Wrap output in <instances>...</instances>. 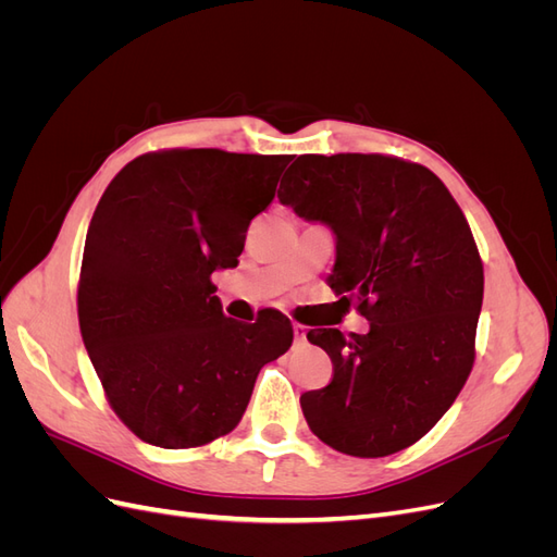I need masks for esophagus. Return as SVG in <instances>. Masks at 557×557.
Here are the masks:
<instances>
[{
  "instance_id": "esophagus-1",
  "label": "esophagus",
  "mask_w": 557,
  "mask_h": 557,
  "mask_svg": "<svg viewBox=\"0 0 557 557\" xmlns=\"http://www.w3.org/2000/svg\"><path fill=\"white\" fill-rule=\"evenodd\" d=\"M293 332H295V342H297V344H301V342L307 339V327H305V325L295 323V325H293Z\"/></svg>"
}]
</instances>
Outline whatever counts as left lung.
Instances as JSON below:
<instances>
[{
    "label": "left lung",
    "instance_id": "obj_1",
    "mask_svg": "<svg viewBox=\"0 0 557 557\" xmlns=\"http://www.w3.org/2000/svg\"><path fill=\"white\" fill-rule=\"evenodd\" d=\"M278 201L336 239L327 276L369 332L311 330L334 376L299 397L334 450L383 458L425 436L474 364L483 264L467 218L428 166L387 156H299Z\"/></svg>",
    "mask_w": 557,
    "mask_h": 557
}]
</instances>
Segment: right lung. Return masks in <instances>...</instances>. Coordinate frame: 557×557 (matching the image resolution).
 <instances>
[{"label": "right lung", "mask_w": 557, "mask_h": 557, "mask_svg": "<svg viewBox=\"0 0 557 557\" xmlns=\"http://www.w3.org/2000/svg\"><path fill=\"white\" fill-rule=\"evenodd\" d=\"M293 156L174 148L125 164L83 248L78 323L111 409L160 448L237 428L260 369L293 344L290 320L223 313L211 274L237 267L252 218Z\"/></svg>", "instance_id": "right-lung-1"}]
</instances>
